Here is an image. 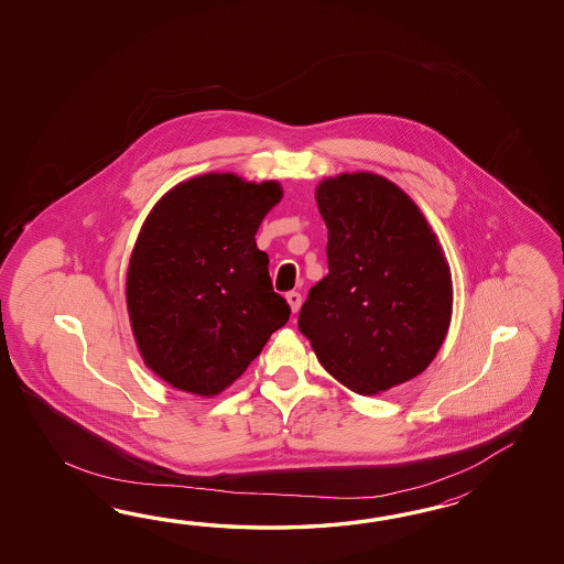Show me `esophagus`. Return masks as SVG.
Segmentation results:
<instances>
[{
  "instance_id": "34e87169",
  "label": "esophagus",
  "mask_w": 564,
  "mask_h": 564,
  "mask_svg": "<svg viewBox=\"0 0 564 564\" xmlns=\"http://www.w3.org/2000/svg\"><path fill=\"white\" fill-rule=\"evenodd\" d=\"M286 300L292 312L296 314V312L300 311V304H302V294H300V292H288Z\"/></svg>"
}]
</instances>
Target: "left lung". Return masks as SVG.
Returning a JSON list of instances; mask_svg holds the SVG:
<instances>
[{"label": "left lung", "mask_w": 564, "mask_h": 564, "mask_svg": "<svg viewBox=\"0 0 564 564\" xmlns=\"http://www.w3.org/2000/svg\"><path fill=\"white\" fill-rule=\"evenodd\" d=\"M328 228V274L299 328L338 383L377 395L430 367L452 321V274L420 207L375 173L316 187Z\"/></svg>", "instance_id": "1"}]
</instances>
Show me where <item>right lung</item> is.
Returning a JSON list of instances; mask_svg holds the SVG:
<instances>
[{
  "instance_id": "add662e5",
  "label": "right lung",
  "mask_w": 564,
  "mask_h": 564,
  "mask_svg": "<svg viewBox=\"0 0 564 564\" xmlns=\"http://www.w3.org/2000/svg\"><path fill=\"white\" fill-rule=\"evenodd\" d=\"M282 199L276 181L207 173L165 193L144 219L127 272V306L144 365L171 387L214 397L290 318L256 246Z\"/></svg>"
}]
</instances>
